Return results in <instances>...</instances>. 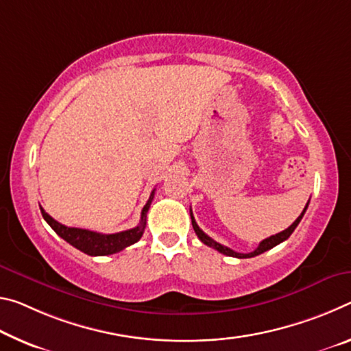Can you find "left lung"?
Wrapping results in <instances>:
<instances>
[{"label": "left lung", "mask_w": 351, "mask_h": 351, "mask_svg": "<svg viewBox=\"0 0 351 351\" xmlns=\"http://www.w3.org/2000/svg\"><path fill=\"white\" fill-rule=\"evenodd\" d=\"M308 204H309V202H308ZM308 204L304 206L303 213L298 215V219H297L295 221H293V223H292L291 226H289L287 230L281 231V232H278V234H275V236H270V237L264 239V241L261 242L259 245H258V248H256L254 252H252V253H237V252H234V250H231V248H228V247H225V245H221V243H219V242H215L214 239H210L208 234H204V232H203L202 230H199V226L197 225L195 219H193V215H192V209H191V219H192V226H193V230H195V234L198 236L199 241H202V242L204 243V245L213 247V248H215V250H217V252L223 253V254H226V256H232V258H239V259H245V258H253V256H258V254H261V253L267 252V250H270V248L276 247L278 243H281V242L287 241L289 236H291L292 232H293V230H295V228L298 226L300 220L303 219V215H304V213H306V209H308Z\"/></svg>", "instance_id": "left-lung-1"}]
</instances>
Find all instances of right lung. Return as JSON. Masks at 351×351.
<instances>
[{
  "mask_svg": "<svg viewBox=\"0 0 351 351\" xmlns=\"http://www.w3.org/2000/svg\"><path fill=\"white\" fill-rule=\"evenodd\" d=\"M153 197L154 191L152 192V195H149L147 204L143 206L141 223L136 228H131V230L115 232V234H101V232L82 230V228L65 226L62 223H59V221H56L51 215H48L45 210H43V208H40V210L43 219H45L47 223L53 228L56 234L62 237L65 242L70 243V245H73L75 248L80 250V252L88 256H108L121 252V250L132 245V243H136L138 239L142 237L147 225V213L149 209V204L153 202Z\"/></svg>",
  "mask_w": 351,
  "mask_h": 351,
  "instance_id": "right-lung-1",
  "label": "right lung"
}]
</instances>
